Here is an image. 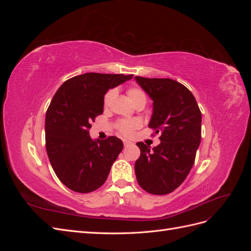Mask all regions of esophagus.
<instances>
[{
	"mask_svg": "<svg viewBox=\"0 0 251 251\" xmlns=\"http://www.w3.org/2000/svg\"><path fill=\"white\" fill-rule=\"evenodd\" d=\"M124 144H125V147L126 148L128 146H131V144H133V143L131 141H128V140H124Z\"/></svg>",
	"mask_w": 251,
	"mask_h": 251,
	"instance_id": "1",
	"label": "esophagus"
}]
</instances>
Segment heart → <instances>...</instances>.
Listing matches in <instances>:
<instances>
[{"mask_svg":"<svg viewBox=\"0 0 251 251\" xmlns=\"http://www.w3.org/2000/svg\"><path fill=\"white\" fill-rule=\"evenodd\" d=\"M127 95L130 97L132 102L136 105L138 103H146L147 101V95L144 93V91L140 89L139 87H130L127 89ZM116 91L114 89L109 90L107 93L104 94L103 97V105L104 108L109 107L111 100L113 97L115 96ZM142 121L139 118H132V119H120L116 123V128L117 132L125 136V137H131L134 134V132L137 130V128L141 127Z\"/></svg>","mask_w":251,"mask_h":251,"instance_id":"heart-1","label":"heart"}]
</instances>
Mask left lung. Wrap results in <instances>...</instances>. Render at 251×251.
<instances>
[{"mask_svg":"<svg viewBox=\"0 0 251 251\" xmlns=\"http://www.w3.org/2000/svg\"><path fill=\"white\" fill-rule=\"evenodd\" d=\"M135 79L153 100L149 126L161 134L160 144L153 150L137 143L140 157L135 162L136 178L150 194H170L181 185L195 163L201 141V111L191 91L176 80Z\"/></svg>","mask_w":251,"mask_h":251,"instance_id":"left-lung-1","label":"left lung"}]
</instances>
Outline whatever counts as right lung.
<instances>
[{"label":"right lung","instance_id":"right-lung-1","mask_svg":"<svg viewBox=\"0 0 251 251\" xmlns=\"http://www.w3.org/2000/svg\"><path fill=\"white\" fill-rule=\"evenodd\" d=\"M134 76L85 73L66 80L46 113L45 138L52 169L71 191L87 194L107 180L124 143L115 136L92 140L89 131L103 112V95Z\"/></svg>","mask_w":251,"mask_h":251}]
</instances>
